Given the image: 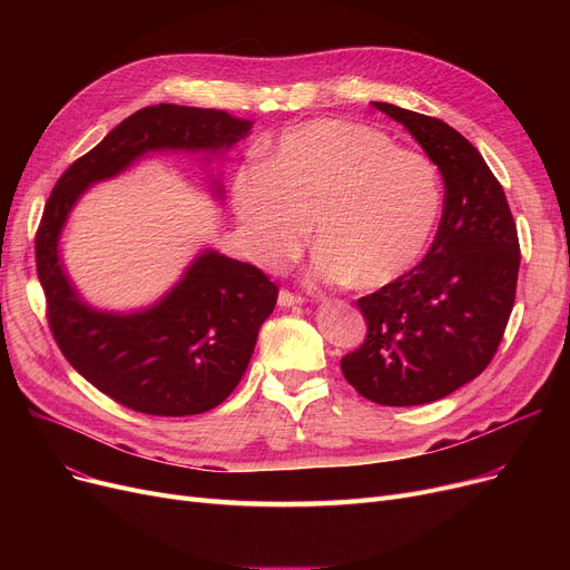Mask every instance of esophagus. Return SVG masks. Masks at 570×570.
<instances>
[{"mask_svg":"<svg viewBox=\"0 0 570 570\" xmlns=\"http://www.w3.org/2000/svg\"><path fill=\"white\" fill-rule=\"evenodd\" d=\"M305 301L297 293H291V291H279V295H277V305L279 307H297V305H303Z\"/></svg>","mask_w":570,"mask_h":570,"instance_id":"1","label":"esophagus"}]
</instances>
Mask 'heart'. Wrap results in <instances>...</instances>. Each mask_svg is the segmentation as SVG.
I'll use <instances>...</instances> for the list:
<instances>
[{
    "mask_svg": "<svg viewBox=\"0 0 570 570\" xmlns=\"http://www.w3.org/2000/svg\"><path fill=\"white\" fill-rule=\"evenodd\" d=\"M233 213L254 263L279 269L312 235L314 279L381 288L421 261L441 215V179L425 157L385 134L312 119L286 129L230 183Z\"/></svg>",
    "mask_w": 570,
    "mask_h": 570,
    "instance_id": "b5f03b06",
    "label": "heart"
}]
</instances>
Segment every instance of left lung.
I'll return each instance as SVG.
<instances>
[{"instance_id":"8db88e82","label":"left lung","mask_w":570,"mask_h":570,"mask_svg":"<svg viewBox=\"0 0 570 570\" xmlns=\"http://www.w3.org/2000/svg\"><path fill=\"white\" fill-rule=\"evenodd\" d=\"M425 149L443 177V215L411 273L357 301L367 337L342 374L383 406L430 404L494 357L513 312L520 243L499 179L481 153L436 117L374 101Z\"/></svg>"}]
</instances>
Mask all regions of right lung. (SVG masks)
<instances>
[{"label": "right lung", "instance_id": "1", "mask_svg": "<svg viewBox=\"0 0 570 570\" xmlns=\"http://www.w3.org/2000/svg\"><path fill=\"white\" fill-rule=\"evenodd\" d=\"M249 129L247 119L215 108L147 106L73 161L46 203L37 273L52 337L82 379L127 409L177 417L219 406L247 372L279 288L258 267L203 249L159 303L127 314L95 309L82 301L59 256L67 219L82 191L149 153L219 157ZM215 185L222 198V185Z\"/></svg>", "mask_w": 570, "mask_h": 570}]
</instances>
